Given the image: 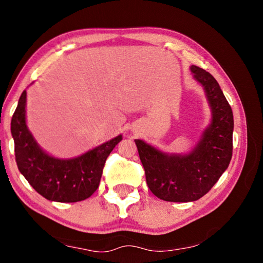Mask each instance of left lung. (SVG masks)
Here are the masks:
<instances>
[{"instance_id":"left-lung-1","label":"left lung","mask_w":263,"mask_h":263,"mask_svg":"<svg viewBox=\"0 0 263 263\" xmlns=\"http://www.w3.org/2000/svg\"><path fill=\"white\" fill-rule=\"evenodd\" d=\"M202 84L212 112L211 124L190 153L167 154L136 139L149 190L167 202H194L203 197L229 167L233 149V114L210 73L191 66Z\"/></svg>"}]
</instances>
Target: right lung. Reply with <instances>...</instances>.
<instances>
[{
    "label": "right lung",
    "mask_w": 263,
    "mask_h": 263,
    "mask_svg": "<svg viewBox=\"0 0 263 263\" xmlns=\"http://www.w3.org/2000/svg\"><path fill=\"white\" fill-rule=\"evenodd\" d=\"M26 90L22 92L11 119L17 167L31 186L48 201L80 202L99 188L104 163L122 135L73 159L51 157L39 147L25 121Z\"/></svg>",
    "instance_id": "obj_1"
}]
</instances>
